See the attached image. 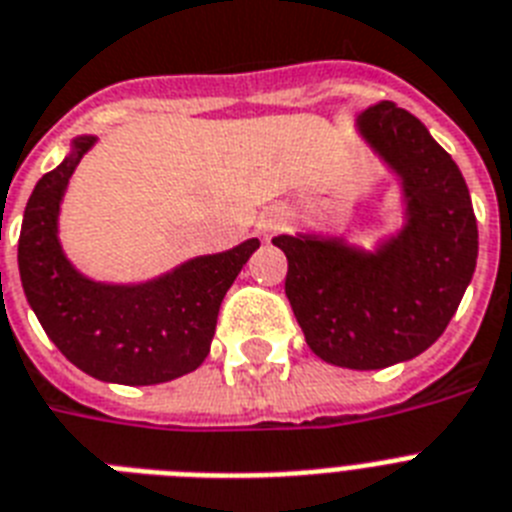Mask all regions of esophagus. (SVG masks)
<instances>
[{
    "mask_svg": "<svg viewBox=\"0 0 512 512\" xmlns=\"http://www.w3.org/2000/svg\"><path fill=\"white\" fill-rule=\"evenodd\" d=\"M284 223H286L284 213H281L278 207H268V210H263V213H260V218H257L255 231L263 236V239H270V236L278 234V231L284 228Z\"/></svg>",
    "mask_w": 512,
    "mask_h": 512,
    "instance_id": "obj_1",
    "label": "esophagus"
}]
</instances>
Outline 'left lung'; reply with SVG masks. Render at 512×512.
I'll use <instances>...</instances> for the list:
<instances>
[{"label": "left lung", "instance_id": "1", "mask_svg": "<svg viewBox=\"0 0 512 512\" xmlns=\"http://www.w3.org/2000/svg\"><path fill=\"white\" fill-rule=\"evenodd\" d=\"M355 131L397 178L400 228L371 249L318 231L273 244L289 260L286 297L307 347L339 368L378 371L442 336L476 270L479 228L463 173L415 115L378 102Z\"/></svg>", "mask_w": 512, "mask_h": 512}]
</instances>
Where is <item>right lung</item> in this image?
Instances as JSON below:
<instances>
[{
  "label": "right lung",
  "instance_id": "obj_1",
  "mask_svg": "<svg viewBox=\"0 0 512 512\" xmlns=\"http://www.w3.org/2000/svg\"><path fill=\"white\" fill-rule=\"evenodd\" d=\"M99 136L70 141L65 160L28 199L18 268L28 305L57 350L107 384L152 386L197 371L213 344L220 302L257 239L184 260L147 281H97L70 263L60 242V210L78 162Z\"/></svg>",
  "mask_w": 512,
  "mask_h": 512
}]
</instances>
